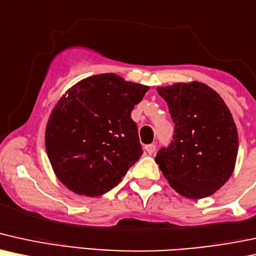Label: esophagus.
<instances>
[{
    "label": "esophagus",
    "instance_id": "1",
    "mask_svg": "<svg viewBox=\"0 0 256 256\" xmlns=\"http://www.w3.org/2000/svg\"><path fill=\"white\" fill-rule=\"evenodd\" d=\"M145 150L146 152L148 153V154H153L156 151V145H153V144H150V145H146L145 146Z\"/></svg>",
    "mask_w": 256,
    "mask_h": 256
}]
</instances>
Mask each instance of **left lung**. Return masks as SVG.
<instances>
[{
	"label": "left lung",
	"instance_id": "1",
	"mask_svg": "<svg viewBox=\"0 0 256 256\" xmlns=\"http://www.w3.org/2000/svg\"><path fill=\"white\" fill-rule=\"evenodd\" d=\"M169 106L175 135L159 150L156 163L182 196L214 194L232 175L238 133L229 108L214 90L199 81L157 87Z\"/></svg>",
	"mask_w": 256,
	"mask_h": 256
}]
</instances>
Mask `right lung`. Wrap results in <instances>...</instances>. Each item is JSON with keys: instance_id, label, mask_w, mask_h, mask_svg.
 I'll return each instance as SVG.
<instances>
[{"instance_id": "1", "label": "right lung", "mask_w": 256, "mask_h": 256, "mask_svg": "<svg viewBox=\"0 0 256 256\" xmlns=\"http://www.w3.org/2000/svg\"><path fill=\"white\" fill-rule=\"evenodd\" d=\"M148 90L105 73L82 79L60 98L46 123L45 148L66 187L99 196L121 182L142 154L130 112Z\"/></svg>"}]
</instances>
